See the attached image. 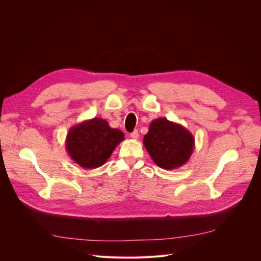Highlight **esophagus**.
<instances>
[{
	"mask_svg": "<svg viewBox=\"0 0 261 261\" xmlns=\"http://www.w3.org/2000/svg\"><path fill=\"white\" fill-rule=\"evenodd\" d=\"M139 135H140V133H139L138 130H134V131L130 134L131 139H133V140H138V139H139Z\"/></svg>",
	"mask_w": 261,
	"mask_h": 261,
	"instance_id": "obj_1",
	"label": "esophagus"
}]
</instances>
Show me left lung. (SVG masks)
Wrapping results in <instances>:
<instances>
[{
	"mask_svg": "<svg viewBox=\"0 0 261 261\" xmlns=\"http://www.w3.org/2000/svg\"><path fill=\"white\" fill-rule=\"evenodd\" d=\"M143 143L153 162L166 170L185 165L195 149V139L190 131L162 117L150 123Z\"/></svg>",
	"mask_w": 261,
	"mask_h": 261,
	"instance_id": "1",
	"label": "left lung"
}]
</instances>
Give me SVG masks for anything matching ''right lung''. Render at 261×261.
<instances>
[{
    "label": "right lung",
    "mask_w": 261,
    "mask_h": 261,
    "mask_svg": "<svg viewBox=\"0 0 261 261\" xmlns=\"http://www.w3.org/2000/svg\"><path fill=\"white\" fill-rule=\"evenodd\" d=\"M123 139L122 131L110 127L103 118L94 117L68 130L65 149L80 167L95 169L103 165Z\"/></svg>",
    "instance_id": "add662e5"
}]
</instances>
